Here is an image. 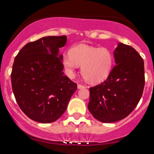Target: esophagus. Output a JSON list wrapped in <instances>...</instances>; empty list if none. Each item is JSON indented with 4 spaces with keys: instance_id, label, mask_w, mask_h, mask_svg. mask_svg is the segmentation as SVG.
I'll list each match as a JSON object with an SVG mask.
<instances>
[{
    "instance_id": "34e87169",
    "label": "esophagus",
    "mask_w": 154,
    "mask_h": 154,
    "mask_svg": "<svg viewBox=\"0 0 154 154\" xmlns=\"http://www.w3.org/2000/svg\"><path fill=\"white\" fill-rule=\"evenodd\" d=\"M77 88H78V89H82V88H85V86L81 85H77Z\"/></svg>"
}]
</instances>
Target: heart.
<instances>
[{
    "label": "heart",
    "instance_id": "1",
    "mask_svg": "<svg viewBox=\"0 0 154 154\" xmlns=\"http://www.w3.org/2000/svg\"><path fill=\"white\" fill-rule=\"evenodd\" d=\"M63 67L69 77H73L77 66H81L83 77L91 84L104 81L109 77L114 64V55L106 47L85 44L72 48L69 54L64 55Z\"/></svg>",
    "mask_w": 154,
    "mask_h": 154
}]
</instances>
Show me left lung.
<instances>
[{
    "label": "left lung",
    "mask_w": 154,
    "mask_h": 154,
    "mask_svg": "<svg viewBox=\"0 0 154 154\" xmlns=\"http://www.w3.org/2000/svg\"><path fill=\"white\" fill-rule=\"evenodd\" d=\"M116 65L101 85L90 88L88 110L96 119L111 123L123 119L140 101L144 88V63L136 49L119 42Z\"/></svg>",
    "instance_id": "left-lung-1"
}]
</instances>
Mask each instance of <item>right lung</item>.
Masks as SVG:
<instances>
[{
	"instance_id": "right-lung-1",
	"label": "right lung",
	"mask_w": 154,
	"mask_h": 154,
	"mask_svg": "<svg viewBox=\"0 0 154 154\" xmlns=\"http://www.w3.org/2000/svg\"><path fill=\"white\" fill-rule=\"evenodd\" d=\"M66 35L45 36L26 44L14 58L11 72L13 93L29 119L50 123L67 108L77 85L64 75L60 48Z\"/></svg>"
}]
</instances>
